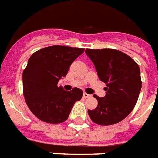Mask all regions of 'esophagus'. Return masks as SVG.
Wrapping results in <instances>:
<instances>
[{
	"label": "esophagus",
	"mask_w": 158,
	"mask_h": 158,
	"mask_svg": "<svg viewBox=\"0 0 158 158\" xmlns=\"http://www.w3.org/2000/svg\"><path fill=\"white\" fill-rule=\"evenodd\" d=\"M83 97L85 98H90L91 95H90V94H87V93H83Z\"/></svg>",
	"instance_id": "1"
}]
</instances>
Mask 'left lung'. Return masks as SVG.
Here are the masks:
<instances>
[{"instance_id":"left-lung-1","label":"left lung","mask_w":158,"mask_h":158,"mask_svg":"<svg viewBox=\"0 0 158 158\" xmlns=\"http://www.w3.org/2000/svg\"><path fill=\"white\" fill-rule=\"evenodd\" d=\"M98 76L106 83V95L99 98L95 109H88L92 121L100 125L117 124L126 118L136 104L140 88V67L129 55L113 49H86Z\"/></svg>"}]
</instances>
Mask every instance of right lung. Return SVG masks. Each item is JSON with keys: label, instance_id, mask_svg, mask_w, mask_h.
I'll list each match as a JSON object with an SVG mask.
<instances>
[{"label": "right lung", "instance_id": "add662e5", "mask_svg": "<svg viewBox=\"0 0 158 158\" xmlns=\"http://www.w3.org/2000/svg\"><path fill=\"white\" fill-rule=\"evenodd\" d=\"M84 49L52 45L34 52L23 72V89L25 102L37 118L49 124H60L69 117L83 92L74 87L66 92L58 87L68 70Z\"/></svg>", "mask_w": 158, "mask_h": 158}]
</instances>
